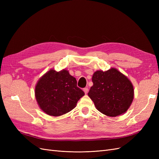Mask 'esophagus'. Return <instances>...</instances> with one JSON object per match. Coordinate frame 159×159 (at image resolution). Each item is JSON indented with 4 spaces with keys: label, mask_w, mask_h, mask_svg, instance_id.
Wrapping results in <instances>:
<instances>
[{
    "label": "esophagus",
    "mask_w": 159,
    "mask_h": 159,
    "mask_svg": "<svg viewBox=\"0 0 159 159\" xmlns=\"http://www.w3.org/2000/svg\"><path fill=\"white\" fill-rule=\"evenodd\" d=\"M84 93H85V94H87L88 93V88H84Z\"/></svg>",
    "instance_id": "1"
}]
</instances>
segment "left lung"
I'll use <instances>...</instances> for the list:
<instances>
[{"instance_id": "obj_1", "label": "left lung", "mask_w": 159, "mask_h": 159, "mask_svg": "<svg viewBox=\"0 0 159 159\" xmlns=\"http://www.w3.org/2000/svg\"><path fill=\"white\" fill-rule=\"evenodd\" d=\"M88 96L99 111L109 117L125 113L134 98V89L127 77L115 68L96 71Z\"/></svg>"}]
</instances>
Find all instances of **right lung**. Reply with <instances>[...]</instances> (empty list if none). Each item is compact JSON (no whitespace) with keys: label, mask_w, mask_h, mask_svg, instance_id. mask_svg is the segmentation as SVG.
I'll return each mask as SVG.
<instances>
[{"label":"right lung","mask_w":159,"mask_h":159,"mask_svg":"<svg viewBox=\"0 0 159 159\" xmlns=\"http://www.w3.org/2000/svg\"><path fill=\"white\" fill-rule=\"evenodd\" d=\"M85 95L77 86V81L69 71L51 69L38 81L35 97L40 109L51 116H60L70 112Z\"/></svg>","instance_id":"right-lung-1"}]
</instances>
